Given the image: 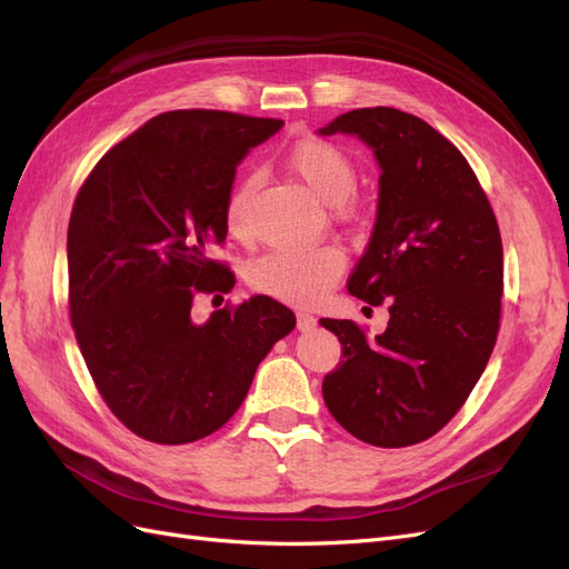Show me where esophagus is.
Returning <instances> with one entry per match:
<instances>
[{
    "mask_svg": "<svg viewBox=\"0 0 569 569\" xmlns=\"http://www.w3.org/2000/svg\"><path fill=\"white\" fill-rule=\"evenodd\" d=\"M317 327V319L307 312H298V331H312Z\"/></svg>",
    "mask_w": 569,
    "mask_h": 569,
    "instance_id": "esophagus-1",
    "label": "esophagus"
}]
</instances>
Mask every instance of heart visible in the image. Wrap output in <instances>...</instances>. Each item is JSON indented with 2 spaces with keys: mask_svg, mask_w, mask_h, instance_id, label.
I'll return each mask as SVG.
<instances>
[{
  "mask_svg": "<svg viewBox=\"0 0 569 569\" xmlns=\"http://www.w3.org/2000/svg\"><path fill=\"white\" fill-rule=\"evenodd\" d=\"M288 164L321 202L346 204L357 188V173L348 154L327 140H300L288 154ZM252 178H246L226 202V226L240 236L248 226ZM346 259L336 248L271 250L254 257L246 269L252 290L283 302H317L343 273Z\"/></svg>",
  "mask_w": 569,
  "mask_h": 569,
  "instance_id": "b5f03b06",
  "label": "heart"
}]
</instances>
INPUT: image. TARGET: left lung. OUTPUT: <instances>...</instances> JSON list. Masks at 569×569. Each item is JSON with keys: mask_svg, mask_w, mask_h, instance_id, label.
Wrapping results in <instances>:
<instances>
[{"mask_svg": "<svg viewBox=\"0 0 569 569\" xmlns=\"http://www.w3.org/2000/svg\"><path fill=\"white\" fill-rule=\"evenodd\" d=\"M355 136L375 152L379 204L350 296L388 305L367 338L350 319H321L343 360L321 383L340 427L379 448L441 431L472 393L493 352L502 242L493 209L456 144L393 107L352 109L319 136Z\"/></svg>", "mask_w": 569, "mask_h": 569, "instance_id": "left-lung-1", "label": "left lung"}]
</instances>
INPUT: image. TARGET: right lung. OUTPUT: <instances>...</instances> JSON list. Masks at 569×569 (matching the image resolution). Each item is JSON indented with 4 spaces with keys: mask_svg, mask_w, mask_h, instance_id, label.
<instances>
[{
    "mask_svg": "<svg viewBox=\"0 0 569 569\" xmlns=\"http://www.w3.org/2000/svg\"><path fill=\"white\" fill-rule=\"evenodd\" d=\"M231 111L159 113L111 148L69 221V307L80 352L109 410L144 441H200L246 400L259 362L296 329L267 296L192 321L198 293L236 276L209 259L229 233L236 169L281 131Z\"/></svg>",
    "mask_w": 569,
    "mask_h": 569,
    "instance_id": "obj_1",
    "label": "right lung"
}]
</instances>
